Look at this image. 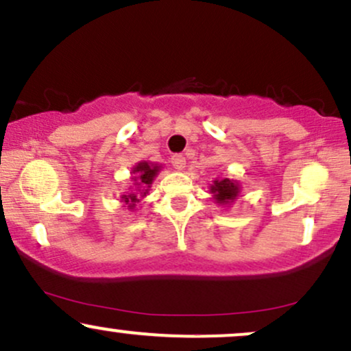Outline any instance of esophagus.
<instances>
[{
	"mask_svg": "<svg viewBox=\"0 0 351 351\" xmlns=\"http://www.w3.org/2000/svg\"><path fill=\"white\" fill-rule=\"evenodd\" d=\"M171 165L175 170H184V167H186V160H184L183 155H173L171 156Z\"/></svg>",
	"mask_w": 351,
	"mask_h": 351,
	"instance_id": "esophagus-1",
	"label": "esophagus"
}]
</instances>
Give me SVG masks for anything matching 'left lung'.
I'll use <instances>...</instances> for the list:
<instances>
[{"mask_svg": "<svg viewBox=\"0 0 351 351\" xmlns=\"http://www.w3.org/2000/svg\"><path fill=\"white\" fill-rule=\"evenodd\" d=\"M215 203L219 206H231L241 195V184L231 178H216L209 186Z\"/></svg>", "mask_w": 351, "mask_h": 351, "instance_id": "8db88e82", "label": "left lung"}]
</instances>
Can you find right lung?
Masks as SVG:
<instances>
[{
	"label": "right lung",
	"instance_id": "right-lung-1",
	"mask_svg": "<svg viewBox=\"0 0 351 351\" xmlns=\"http://www.w3.org/2000/svg\"><path fill=\"white\" fill-rule=\"evenodd\" d=\"M160 170H162V165L158 163H152V162H138L136 165H134L132 168V184L128 188V191L125 195L120 196V203H122V208L128 209V211H135L136 204L142 201V198L148 195L150 191L153 180L158 176Z\"/></svg>",
	"mask_w": 351,
	"mask_h": 351
}]
</instances>
